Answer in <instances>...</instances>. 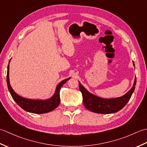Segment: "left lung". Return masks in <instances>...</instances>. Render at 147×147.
Instances as JSON below:
<instances>
[{
	"label": "left lung",
	"mask_w": 147,
	"mask_h": 147,
	"mask_svg": "<svg viewBox=\"0 0 147 147\" xmlns=\"http://www.w3.org/2000/svg\"><path fill=\"white\" fill-rule=\"evenodd\" d=\"M133 65H135L134 62ZM136 83V78L135 77L133 86L128 92L121 97L111 99L102 98L91 94L80 82L79 88L83 95V104L88 110L96 113L106 114L117 112L126 105L135 90Z\"/></svg>",
	"instance_id": "left-lung-1"
}]
</instances>
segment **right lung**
Here are the masks:
<instances>
[{"mask_svg":"<svg viewBox=\"0 0 147 147\" xmlns=\"http://www.w3.org/2000/svg\"><path fill=\"white\" fill-rule=\"evenodd\" d=\"M10 61H9V62H10ZM9 65H8L7 66V83L9 91L10 92L12 98L14 99V100L17 103V104L23 109V110L34 114H44L47 113V112H51L54 110L55 108H57L59 104H60V90L61 87L67 81L70 79L69 78L62 81L57 86L54 95L50 99L45 100H31L21 97L20 95L16 94L14 90H12L10 85V83H9Z\"/></svg>","mask_w":147,"mask_h":147,"instance_id":"1","label":"right lung"}]
</instances>
